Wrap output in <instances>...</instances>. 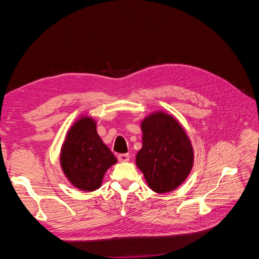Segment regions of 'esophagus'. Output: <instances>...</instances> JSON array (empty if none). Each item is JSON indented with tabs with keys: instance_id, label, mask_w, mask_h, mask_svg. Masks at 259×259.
I'll return each instance as SVG.
<instances>
[{
	"instance_id": "1",
	"label": "esophagus",
	"mask_w": 259,
	"mask_h": 259,
	"mask_svg": "<svg viewBox=\"0 0 259 259\" xmlns=\"http://www.w3.org/2000/svg\"><path fill=\"white\" fill-rule=\"evenodd\" d=\"M117 160L120 162H127L130 160V155L128 153H122L117 155Z\"/></svg>"
}]
</instances>
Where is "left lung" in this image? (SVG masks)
Returning <instances> with one entry per match:
<instances>
[{"label": "left lung", "mask_w": 259, "mask_h": 259, "mask_svg": "<svg viewBox=\"0 0 259 259\" xmlns=\"http://www.w3.org/2000/svg\"><path fill=\"white\" fill-rule=\"evenodd\" d=\"M143 147L136 154V165L150 189L158 193L175 190L193 166L189 137L175 116L155 111L142 121Z\"/></svg>", "instance_id": "8db88e82"}]
</instances>
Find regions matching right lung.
<instances>
[{
    "label": "right lung",
    "instance_id": "1",
    "mask_svg": "<svg viewBox=\"0 0 259 259\" xmlns=\"http://www.w3.org/2000/svg\"><path fill=\"white\" fill-rule=\"evenodd\" d=\"M59 160L70 184L82 191L97 190L108 168L117 162L89 115H81L68 131Z\"/></svg>",
    "mask_w": 259,
    "mask_h": 259
}]
</instances>
